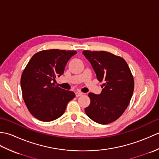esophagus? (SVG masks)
I'll return each instance as SVG.
<instances>
[{
    "label": "esophagus",
    "instance_id": "obj_1",
    "mask_svg": "<svg viewBox=\"0 0 159 159\" xmlns=\"http://www.w3.org/2000/svg\"><path fill=\"white\" fill-rule=\"evenodd\" d=\"M83 94V93H81V92H76V97H79V96H82Z\"/></svg>",
    "mask_w": 159,
    "mask_h": 159
}]
</instances>
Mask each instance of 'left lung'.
<instances>
[{
	"mask_svg": "<svg viewBox=\"0 0 159 159\" xmlns=\"http://www.w3.org/2000/svg\"><path fill=\"white\" fill-rule=\"evenodd\" d=\"M83 55L103 82L99 95L89 93L90 104L85 113L96 123L107 124L117 120L129 104L134 91V79L123 58L106 51L84 50Z\"/></svg>",
	"mask_w": 159,
	"mask_h": 159,
	"instance_id": "left-lung-1",
	"label": "left lung"
}]
</instances>
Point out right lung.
Here are the masks:
<instances>
[{
  "label": "right lung",
  "mask_w": 159,
  "mask_h": 159,
  "mask_svg": "<svg viewBox=\"0 0 159 159\" xmlns=\"http://www.w3.org/2000/svg\"><path fill=\"white\" fill-rule=\"evenodd\" d=\"M74 50L51 49L35 54L24 70L20 84L22 97L29 112L43 121H53L64 113L75 93L55 85L61 76Z\"/></svg>",
  "instance_id": "add662e5"
}]
</instances>
